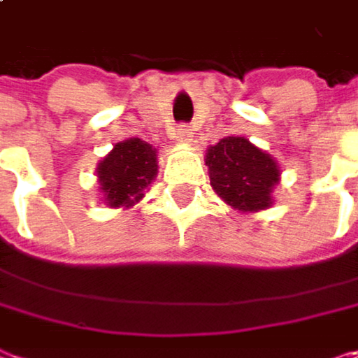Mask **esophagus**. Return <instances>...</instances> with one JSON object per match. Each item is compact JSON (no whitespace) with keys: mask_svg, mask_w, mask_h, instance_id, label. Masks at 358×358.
<instances>
[{"mask_svg":"<svg viewBox=\"0 0 358 358\" xmlns=\"http://www.w3.org/2000/svg\"><path fill=\"white\" fill-rule=\"evenodd\" d=\"M174 141H178V143H190L192 141V132H190V128H186V126H178L176 130H174Z\"/></svg>","mask_w":358,"mask_h":358,"instance_id":"esophagus-1","label":"esophagus"}]
</instances>
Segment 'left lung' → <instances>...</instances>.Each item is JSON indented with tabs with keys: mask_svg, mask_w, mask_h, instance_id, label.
Masks as SVG:
<instances>
[{
	"mask_svg": "<svg viewBox=\"0 0 358 358\" xmlns=\"http://www.w3.org/2000/svg\"><path fill=\"white\" fill-rule=\"evenodd\" d=\"M205 166L213 192L238 213H257L273 205L280 184L278 162L245 136H226L207 147Z\"/></svg>",
	"mask_w": 358,
	"mask_h": 358,
	"instance_id": "left-lung-1",
	"label": "left lung"
}]
</instances>
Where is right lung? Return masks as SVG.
I'll return each mask as SVG.
<instances>
[{
	"instance_id": "add662e5",
	"label": "right lung",
	"mask_w": 358,
	"mask_h": 358,
	"mask_svg": "<svg viewBox=\"0 0 358 358\" xmlns=\"http://www.w3.org/2000/svg\"><path fill=\"white\" fill-rule=\"evenodd\" d=\"M157 149L143 138H126L97 164L95 176L108 207H134L157 176Z\"/></svg>"
}]
</instances>
